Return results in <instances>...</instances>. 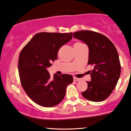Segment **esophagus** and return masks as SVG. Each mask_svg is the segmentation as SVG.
Masks as SVG:
<instances>
[{
	"label": "esophagus",
	"instance_id": "34e87169",
	"mask_svg": "<svg viewBox=\"0 0 131 131\" xmlns=\"http://www.w3.org/2000/svg\"><path fill=\"white\" fill-rule=\"evenodd\" d=\"M73 80L75 81H80V78H76V77H74V78H73Z\"/></svg>",
	"mask_w": 131,
	"mask_h": 131
}]
</instances>
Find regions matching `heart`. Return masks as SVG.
I'll return each instance as SVG.
<instances>
[{"label": "heart", "mask_w": 131, "mask_h": 131, "mask_svg": "<svg viewBox=\"0 0 131 131\" xmlns=\"http://www.w3.org/2000/svg\"><path fill=\"white\" fill-rule=\"evenodd\" d=\"M78 43H81V42H76L75 44H78Z\"/></svg>", "instance_id": "b5f03b06"}]
</instances>
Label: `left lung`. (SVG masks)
<instances>
[{"label": "left lung", "mask_w": 131, "mask_h": 131, "mask_svg": "<svg viewBox=\"0 0 131 131\" xmlns=\"http://www.w3.org/2000/svg\"><path fill=\"white\" fill-rule=\"evenodd\" d=\"M74 38L89 47V65L91 81L82 95L94 102L104 101L115 88L121 73L119 56L115 46L107 37L93 31L83 30L73 33Z\"/></svg>", "instance_id": "1"}]
</instances>
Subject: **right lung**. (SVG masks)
I'll use <instances>...</instances> for the list:
<instances>
[{
    "instance_id": "1",
    "label": "right lung",
    "mask_w": 131,
    "mask_h": 131,
    "mask_svg": "<svg viewBox=\"0 0 131 131\" xmlns=\"http://www.w3.org/2000/svg\"><path fill=\"white\" fill-rule=\"evenodd\" d=\"M72 33H37L19 54L18 70L20 83L28 96L43 107H50L62 101L66 88L73 83L68 74L51 78L47 68L57 59L58 51L72 39Z\"/></svg>"
}]
</instances>
